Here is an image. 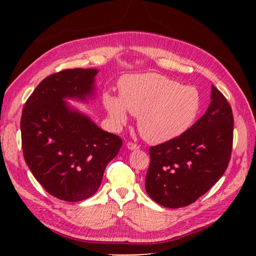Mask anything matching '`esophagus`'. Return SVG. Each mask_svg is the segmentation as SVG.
<instances>
[{
    "instance_id": "34e87169",
    "label": "esophagus",
    "mask_w": 256,
    "mask_h": 256,
    "mask_svg": "<svg viewBox=\"0 0 256 256\" xmlns=\"http://www.w3.org/2000/svg\"><path fill=\"white\" fill-rule=\"evenodd\" d=\"M126 148L128 150H138V148H140V146H138L136 144H133V142H128Z\"/></svg>"
}]
</instances>
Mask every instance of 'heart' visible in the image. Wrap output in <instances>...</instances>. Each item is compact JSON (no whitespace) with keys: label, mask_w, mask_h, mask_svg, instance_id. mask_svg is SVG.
Returning a JSON list of instances; mask_svg holds the SVG:
<instances>
[{"label":"heart","mask_w":256,"mask_h":256,"mask_svg":"<svg viewBox=\"0 0 256 256\" xmlns=\"http://www.w3.org/2000/svg\"><path fill=\"white\" fill-rule=\"evenodd\" d=\"M120 96L104 94L102 102L116 128L128 123V114L138 116V128L146 141L164 144L192 126L200 110V94L194 86L159 73L125 76Z\"/></svg>","instance_id":"obj_1"}]
</instances>
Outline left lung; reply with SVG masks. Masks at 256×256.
I'll list each match as a JSON object with an SVG mask.
<instances>
[{
	"instance_id": "1",
	"label": "left lung",
	"mask_w": 256,
	"mask_h": 256,
	"mask_svg": "<svg viewBox=\"0 0 256 256\" xmlns=\"http://www.w3.org/2000/svg\"><path fill=\"white\" fill-rule=\"evenodd\" d=\"M234 118L224 94L211 86L206 114L182 136L151 146L146 190L158 204L176 209L196 202L226 172Z\"/></svg>"
}]
</instances>
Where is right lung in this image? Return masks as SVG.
<instances>
[{
  "label": "right lung",
  "instance_id": "add662e5",
  "mask_svg": "<svg viewBox=\"0 0 256 256\" xmlns=\"http://www.w3.org/2000/svg\"><path fill=\"white\" fill-rule=\"evenodd\" d=\"M97 68H71L45 78L22 110L20 128L26 164L50 196L79 202L97 192L122 138L98 128L66 99L88 102Z\"/></svg>",
  "mask_w": 256,
  "mask_h": 256
}]
</instances>
